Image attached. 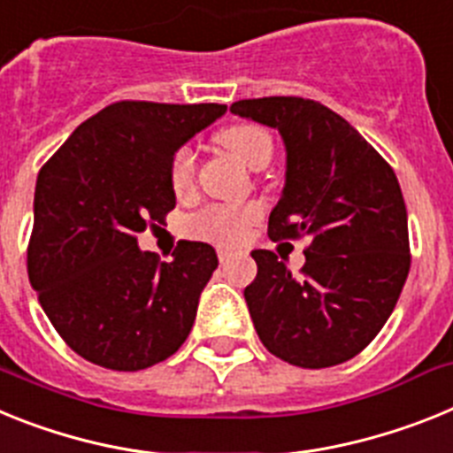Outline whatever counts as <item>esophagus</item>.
Instances as JSON below:
<instances>
[{
	"label": "esophagus",
	"mask_w": 453,
	"mask_h": 453,
	"mask_svg": "<svg viewBox=\"0 0 453 453\" xmlns=\"http://www.w3.org/2000/svg\"><path fill=\"white\" fill-rule=\"evenodd\" d=\"M230 257H232V250L230 249H219V259H221V265H226V262Z\"/></svg>",
	"instance_id": "34e87169"
}]
</instances>
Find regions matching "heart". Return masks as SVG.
I'll return each instance as SVG.
<instances>
[{
    "mask_svg": "<svg viewBox=\"0 0 453 453\" xmlns=\"http://www.w3.org/2000/svg\"><path fill=\"white\" fill-rule=\"evenodd\" d=\"M219 143L230 152L243 166L259 171L271 161L273 141L269 132L257 125L242 123L226 127L219 134ZM196 171V157L188 148H180L171 159V184L175 191H184L191 184ZM259 210L249 207H207L196 219H191L188 230L198 237L216 239V242H234L242 237V232L257 219Z\"/></svg>",
    "mask_w": 453,
    "mask_h": 453,
    "instance_id": "heart-1",
    "label": "heart"
}]
</instances>
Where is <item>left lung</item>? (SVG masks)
<instances>
[{
  "instance_id": "8db88e82",
  "label": "left lung",
  "mask_w": 453,
  "mask_h": 453,
  "mask_svg": "<svg viewBox=\"0 0 453 453\" xmlns=\"http://www.w3.org/2000/svg\"><path fill=\"white\" fill-rule=\"evenodd\" d=\"M234 116L280 132L285 187L269 237H308L301 275L253 250L257 278L243 289L262 344L285 363L324 369L363 351L390 319L411 269L399 180L356 127L303 97L239 100Z\"/></svg>"
}]
</instances>
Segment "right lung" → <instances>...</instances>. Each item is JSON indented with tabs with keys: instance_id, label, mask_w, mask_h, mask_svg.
I'll return each mask as SVG.
<instances>
[{
	"instance_id": "1",
	"label": "right lung",
	"mask_w": 453,
	"mask_h": 453,
	"mask_svg": "<svg viewBox=\"0 0 453 453\" xmlns=\"http://www.w3.org/2000/svg\"><path fill=\"white\" fill-rule=\"evenodd\" d=\"M226 104L116 102L70 134L41 168L27 271L47 319L74 353L116 372L166 360L191 333L219 266L180 242L171 262L136 234L175 207L171 159Z\"/></svg>"
}]
</instances>
